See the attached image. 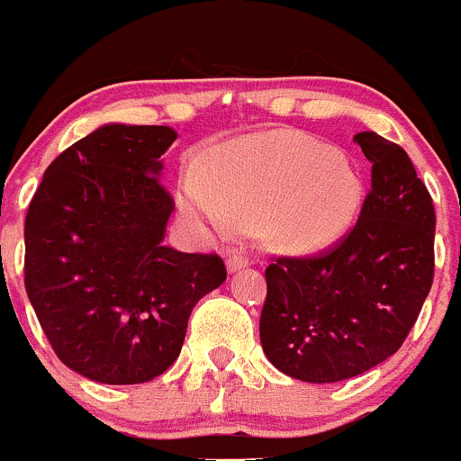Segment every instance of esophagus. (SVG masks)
<instances>
[{"label": "esophagus", "mask_w": 461, "mask_h": 461, "mask_svg": "<svg viewBox=\"0 0 461 461\" xmlns=\"http://www.w3.org/2000/svg\"><path fill=\"white\" fill-rule=\"evenodd\" d=\"M245 265H248V258L240 257V254H231V257L227 258V272H239Z\"/></svg>", "instance_id": "1"}]
</instances>
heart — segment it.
Segmentation results:
<instances>
[{
    "label": "heart",
    "instance_id": "heart-1",
    "mask_svg": "<svg viewBox=\"0 0 461 461\" xmlns=\"http://www.w3.org/2000/svg\"><path fill=\"white\" fill-rule=\"evenodd\" d=\"M355 162L314 138L274 131L218 149L207 169L189 167L180 204L218 231L254 218L265 245L305 254L334 243L364 204Z\"/></svg>",
    "mask_w": 461,
    "mask_h": 461
}]
</instances>
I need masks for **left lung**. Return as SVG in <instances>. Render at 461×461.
Masks as SVG:
<instances>
[{
  "label": "left lung",
  "mask_w": 461,
  "mask_h": 461,
  "mask_svg": "<svg viewBox=\"0 0 461 461\" xmlns=\"http://www.w3.org/2000/svg\"><path fill=\"white\" fill-rule=\"evenodd\" d=\"M373 187L359 221L314 257H278L265 269L260 343L272 366L310 384L375 368L402 348L435 274V207L399 144L361 131Z\"/></svg>",
  "instance_id": "obj_1"
}]
</instances>
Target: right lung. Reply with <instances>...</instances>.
<instances>
[{"label":"right lung","mask_w":461,"mask_h":461,"mask_svg":"<svg viewBox=\"0 0 461 461\" xmlns=\"http://www.w3.org/2000/svg\"><path fill=\"white\" fill-rule=\"evenodd\" d=\"M169 127L104 124L46 169L24 225V285L64 366L144 384L180 355L194 305L227 278L218 254L167 248L174 198L158 180Z\"/></svg>","instance_id":"obj_1"}]
</instances>
